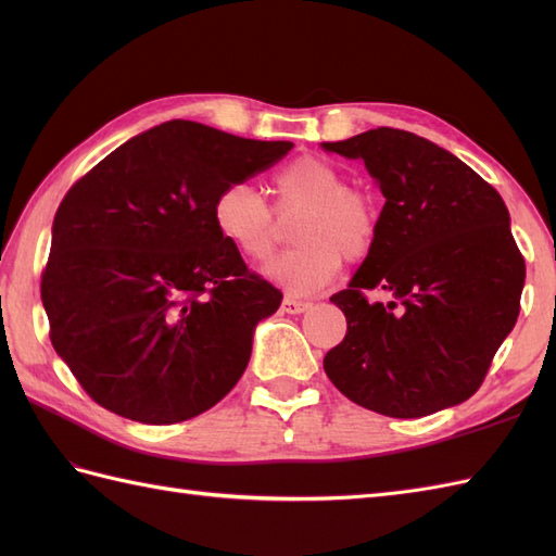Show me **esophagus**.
Returning a JSON list of instances; mask_svg holds the SVG:
<instances>
[{
  "label": "esophagus",
  "mask_w": 556,
  "mask_h": 556,
  "mask_svg": "<svg viewBox=\"0 0 556 556\" xmlns=\"http://www.w3.org/2000/svg\"><path fill=\"white\" fill-rule=\"evenodd\" d=\"M308 308H311V303L296 301V299H291V296H285V301H281V313H287V315H301V313H305Z\"/></svg>",
  "instance_id": "esophagus-1"
}]
</instances>
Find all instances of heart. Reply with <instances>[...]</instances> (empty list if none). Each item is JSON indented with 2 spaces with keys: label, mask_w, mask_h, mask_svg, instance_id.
I'll list each match as a JSON object with an SVG mask.
<instances>
[{
  "label": "heart",
  "mask_w": 556,
  "mask_h": 556,
  "mask_svg": "<svg viewBox=\"0 0 556 556\" xmlns=\"http://www.w3.org/2000/svg\"><path fill=\"white\" fill-rule=\"evenodd\" d=\"M275 207L251 184L222 188L212 222L236 253L265 260L275 248L281 222L293 224L299 245L271 257L263 275L289 293H311L337 277L341 255L358 263L370 255L380 215L370 195L346 188L334 164L320 157H299L271 176Z\"/></svg>",
  "instance_id": "obj_1"
}]
</instances>
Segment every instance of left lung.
Listing matches in <instances>:
<instances>
[{"label":"left lung","mask_w":556,"mask_h":556,"mask_svg":"<svg viewBox=\"0 0 556 556\" xmlns=\"http://www.w3.org/2000/svg\"><path fill=\"white\" fill-rule=\"evenodd\" d=\"M323 150L361 160L387 200L370 255L329 299L346 337L327 351V377L389 418L464 404L521 311L526 263L502 195L448 150L399 128ZM370 290L381 299L368 302Z\"/></svg>","instance_id":"8db88e82"}]
</instances>
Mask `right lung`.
Masks as SVG:
<instances>
[{
	"label": "right lung",
	"instance_id": "right-lung-1",
	"mask_svg": "<svg viewBox=\"0 0 556 556\" xmlns=\"http://www.w3.org/2000/svg\"><path fill=\"white\" fill-rule=\"evenodd\" d=\"M291 148L172 119L66 193L40 293L54 351L100 406L172 425L241 380L255 327L281 293L217 233L212 205Z\"/></svg>",
	"mask_w": 556,
	"mask_h": 556
}]
</instances>
